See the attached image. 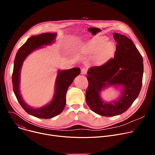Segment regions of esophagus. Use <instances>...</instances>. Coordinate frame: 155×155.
Returning <instances> with one entry per match:
<instances>
[{
  "mask_svg": "<svg viewBox=\"0 0 155 155\" xmlns=\"http://www.w3.org/2000/svg\"><path fill=\"white\" fill-rule=\"evenodd\" d=\"M86 72H87V71H86V69H84V68L81 69V74L82 75H85V74H86Z\"/></svg>",
  "mask_w": 155,
  "mask_h": 155,
  "instance_id": "34e87169",
  "label": "esophagus"
}]
</instances>
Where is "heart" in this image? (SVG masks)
<instances>
[{
	"label": "heart",
	"instance_id": "b5f03b06",
	"mask_svg": "<svg viewBox=\"0 0 155 155\" xmlns=\"http://www.w3.org/2000/svg\"><path fill=\"white\" fill-rule=\"evenodd\" d=\"M104 36L96 37L83 47V50L87 54H95V62L97 65L105 63L114 54L115 46L112 41H107Z\"/></svg>",
	"mask_w": 155,
	"mask_h": 155
}]
</instances>
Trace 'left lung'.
Returning <instances> with one entry per match:
<instances>
[{
    "label": "left lung",
    "mask_w": 155,
    "mask_h": 155,
    "mask_svg": "<svg viewBox=\"0 0 155 155\" xmlns=\"http://www.w3.org/2000/svg\"><path fill=\"white\" fill-rule=\"evenodd\" d=\"M117 42L114 58L87 72V104L92 111L104 117L120 115L130 107L138 97L142 85L143 58L132 41L127 37L114 33ZM121 85L122 96L117 101L105 103L100 97L101 90L107 85Z\"/></svg>",
    "instance_id": "obj_1"
}]
</instances>
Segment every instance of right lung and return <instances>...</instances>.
<instances>
[{"label": "right lung", "mask_w": 155, "mask_h": 155, "mask_svg": "<svg viewBox=\"0 0 155 155\" xmlns=\"http://www.w3.org/2000/svg\"><path fill=\"white\" fill-rule=\"evenodd\" d=\"M56 34L45 33L37 36L30 37L18 50L14 61L13 71L12 74L13 89L16 97L25 111L34 117L39 118L48 119L60 114L64 110L66 102V93L69 86L75 77L80 73L78 68L59 71L56 81L55 94L52 101L47 105L40 108H33L28 106L22 99L19 93V76L22 64L26 58L34 50L51 43L55 39Z\"/></svg>", "instance_id": "obj_1"}]
</instances>
